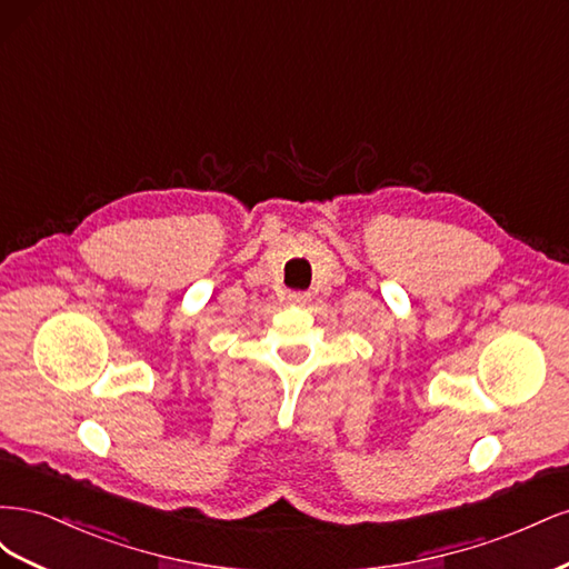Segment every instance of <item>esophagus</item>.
Returning a JSON list of instances; mask_svg holds the SVG:
<instances>
[{"label":"esophagus","mask_w":569,"mask_h":569,"mask_svg":"<svg viewBox=\"0 0 569 569\" xmlns=\"http://www.w3.org/2000/svg\"><path fill=\"white\" fill-rule=\"evenodd\" d=\"M287 301L291 303V306H306L308 301H311V295H308V291H289L287 295Z\"/></svg>","instance_id":"1"}]
</instances>
